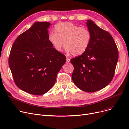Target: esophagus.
<instances>
[{
    "label": "esophagus",
    "instance_id": "obj_1",
    "mask_svg": "<svg viewBox=\"0 0 129 129\" xmlns=\"http://www.w3.org/2000/svg\"><path fill=\"white\" fill-rule=\"evenodd\" d=\"M71 61V59L69 58H66V62L67 63H70Z\"/></svg>",
    "mask_w": 129,
    "mask_h": 129
}]
</instances>
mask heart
<instances>
[{
	"mask_svg": "<svg viewBox=\"0 0 129 129\" xmlns=\"http://www.w3.org/2000/svg\"><path fill=\"white\" fill-rule=\"evenodd\" d=\"M54 30L55 33H50L48 40L57 52L62 51L64 43L67 54L77 56L83 54L89 45L91 35L86 27H80L70 22H62L56 24Z\"/></svg>",
	"mask_w": 129,
	"mask_h": 129,
	"instance_id": "obj_1",
	"label": "heart"
}]
</instances>
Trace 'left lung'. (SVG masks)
Instances as JSON below:
<instances>
[{"instance_id":"1","label":"left lung","mask_w":129,"mask_h":129,"mask_svg":"<svg viewBox=\"0 0 129 129\" xmlns=\"http://www.w3.org/2000/svg\"><path fill=\"white\" fill-rule=\"evenodd\" d=\"M91 38L87 50L71 60L74 66L72 80L75 85L86 92L103 89L113 77L118 60V51L110 34L91 20L86 23Z\"/></svg>"}]
</instances>
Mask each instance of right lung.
<instances>
[{
	"label": "right lung",
	"instance_id": "add662e5",
	"mask_svg": "<svg viewBox=\"0 0 129 129\" xmlns=\"http://www.w3.org/2000/svg\"><path fill=\"white\" fill-rule=\"evenodd\" d=\"M48 22H36L17 38L12 45L9 65L16 85L32 94L41 95L55 83L66 62L48 40Z\"/></svg>",
	"mask_w": 129,
	"mask_h": 129
}]
</instances>
